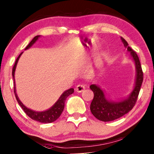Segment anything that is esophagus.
<instances>
[{
	"label": "esophagus",
	"mask_w": 154,
	"mask_h": 154,
	"mask_svg": "<svg viewBox=\"0 0 154 154\" xmlns=\"http://www.w3.org/2000/svg\"><path fill=\"white\" fill-rule=\"evenodd\" d=\"M84 89H85V86H84V84H78L76 86V88H75V90H76V91L78 93H81L82 91H84Z\"/></svg>",
	"instance_id": "obj_1"
}]
</instances>
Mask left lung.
<instances>
[{"label": "left lung", "mask_w": 154, "mask_h": 154, "mask_svg": "<svg viewBox=\"0 0 154 154\" xmlns=\"http://www.w3.org/2000/svg\"><path fill=\"white\" fill-rule=\"evenodd\" d=\"M121 39L123 45L126 47L128 51L131 52V55L135 61L137 72L135 85L128 98L120 102L109 101L106 99L104 92L100 88L95 84L90 86V88L94 94V99L90 106L91 112L96 119L105 122L117 119L128 113L133 109L137 102L144 78L142 66L137 54L128 46V44L124 38L121 37Z\"/></svg>", "instance_id": "1"}]
</instances>
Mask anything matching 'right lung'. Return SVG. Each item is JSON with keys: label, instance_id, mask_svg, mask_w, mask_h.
I'll return each mask as SVG.
<instances>
[{"label": "right lung", "instance_id": "right-lung-1", "mask_svg": "<svg viewBox=\"0 0 154 154\" xmlns=\"http://www.w3.org/2000/svg\"><path fill=\"white\" fill-rule=\"evenodd\" d=\"M40 35H37L35 37V38L31 41V42L29 43V45H27V47H26L25 49H27L31 47L32 45H33L35 42H36V40H38ZM21 53L19 56L17 57L16 61H15V63L13 66L12 68V77L13 79H14V96L16 97V99L17 102H18L19 105L21 106V108H22L23 111L26 114L27 116H29L31 119L35 120L36 121H38V122L40 123H52L54 121H55L56 119H58V118H59V116H60V114L63 111L64 107H65V102H66V98H68V96H70L72 94H73L74 92V89L73 88H70V89L67 90L65 91L63 94L59 99L58 100L57 102L52 107H51L50 109H49L48 110L45 112H35L33 111V110L28 109V108L24 106L22 104V103L19 100V99L18 98V96H17V93H16V89H15V82H14V72H15V69H16V66L17 64V62H18V60L20 56L21 55Z\"/></svg>", "mask_w": 154, "mask_h": 154}]
</instances>
